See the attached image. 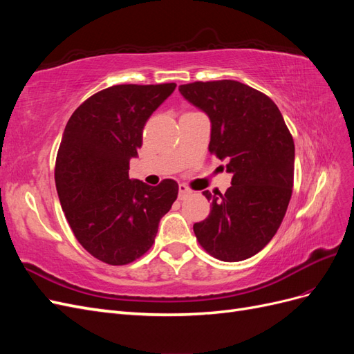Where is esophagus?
Here are the masks:
<instances>
[{"mask_svg": "<svg viewBox=\"0 0 354 354\" xmlns=\"http://www.w3.org/2000/svg\"><path fill=\"white\" fill-rule=\"evenodd\" d=\"M190 194H192V190H190L186 185H183V183L178 185V198H180V199L186 198V196L190 195Z\"/></svg>", "mask_w": 354, "mask_h": 354, "instance_id": "34e87169", "label": "esophagus"}]
</instances>
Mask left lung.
I'll return each instance as SVG.
<instances>
[{
	"label": "left lung",
	"instance_id": "1",
	"mask_svg": "<svg viewBox=\"0 0 354 354\" xmlns=\"http://www.w3.org/2000/svg\"><path fill=\"white\" fill-rule=\"evenodd\" d=\"M181 95L207 113L209 152L227 159L226 194L203 195L209 216L194 224L202 248L221 261H242L272 241L285 217L294 185L295 147L272 99L238 81L180 85Z\"/></svg>",
	"mask_w": 354,
	"mask_h": 354
}]
</instances>
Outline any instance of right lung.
I'll use <instances>...</instances> for the list:
<instances>
[{"label":"right lung","mask_w":354,"mask_h":354,"mask_svg":"<svg viewBox=\"0 0 354 354\" xmlns=\"http://www.w3.org/2000/svg\"><path fill=\"white\" fill-rule=\"evenodd\" d=\"M177 85H113L85 100L63 131L56 187L75 238L95 259L124 266L142 257L178 195L174 180L130 178L143 127Z\"/></svg>","instance_id":"add662e5"}]
</instances>
